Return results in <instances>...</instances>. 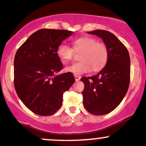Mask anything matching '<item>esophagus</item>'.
I'll list each match as a JSON object with an SVG mask.
<instances>
[{"label": "esophagus", "instance_id": "34e87169", "mask_svg": "<svg viewBox=\"0 0 146 146\" xmlns=\"http://www.w3.org/2000/svg\"><path fill=\"white\" fill-rule=\"evenodd\" d=\"M74 78H75V80H76V82H78V81H79V80H80L81 76H76V75H74Z\"/></svg>", "mask_w": 146, "mask_h": 146}]
</instances>
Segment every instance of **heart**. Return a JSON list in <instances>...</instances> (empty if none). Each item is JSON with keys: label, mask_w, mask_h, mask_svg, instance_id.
<instances>
[{"label": "heart", "mask_w": 146, "mask_h": 146, "mask_svg": "<svg viewBox=\"0 0 146 146\" xmlns=\"http://www.w3.org/2000/svg\"><path fill=\"white\" fill-rule=\"evenodd\" d=\"M74 51H82L80 62L66 67L65 70L74 75L92 71L99 72L104 68L109 60V50L105 44L98 42L94 37H81L72 42V49L65 44H60L56 53L63 63L68 62L73 57Z\"/></svg>", "instance_id": "heart-1"}]
</instances>
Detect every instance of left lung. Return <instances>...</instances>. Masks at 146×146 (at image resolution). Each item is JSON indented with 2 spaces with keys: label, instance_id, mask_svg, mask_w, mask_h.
I'll use <instances>...</instances> for the list:
<instances>
[{
  "label": "left lung",
  "instance_id": "left-lung-1",
  "mask_svg": "<svg viewBox=\"0 0 146 146\" xmlns=\"http://www.w3.org/2000/svg\"><path fill=\"white\" fill-rule=\"evenodd\" d=\"M102 39L109 50V60L103 70L93 76L81 78L84 84L83 104L94 115H104L122 102L130 83L131 60L126 47L111 33L96 30L88 32Z\"/></svg>",
  "mask_w": 146,
  "mask_h": 146
}]
</instances>
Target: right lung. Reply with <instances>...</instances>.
Listing matches in <instances>:
<instances>
[{"instance_id":"add662e5","label":"right lung","mask_w":146,"mask_h":146,"mask_svg":"<svg viewBox=\"0 0 146 146\" xmlns=\"http://www.w3.org/2000/svg\"><path fill=\"white\" fill-rule=\"evenodd\" d=\"M72 33L40 29L27 38L15 54V91L25 106L36 114H54L61 107L64 92L75 82L71 72L57 74L63 64L56 50Z\"/></svg>"}]
</instances>
